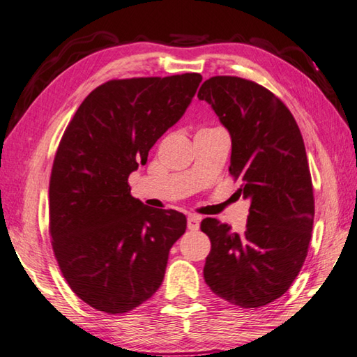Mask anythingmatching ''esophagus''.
Returning <instances> with one entry per match:
<instances>
[{
    "mask_svg": "<svg viewBox=\"0 0 357 357\" xmlns=\"http://www.w3.org/2000/svg\"><path fill=\"white\" fill-rule=\"evenodd\" d=\"M199 225H200V220H199L197 216H190V218H188V230L197 231L199 230Z\"/></svg>",
    "mask_w": 357,
    "mask_h": 357,
    "instance_id": "obj_1",
    "label": "esophagus"
}]
</instances>
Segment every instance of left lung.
<instances>
[{
  "mask_svg": "<svg viewBox=\"0 0 357 357\" xmlns=\"http://www.w3.org/2000/svg\"><path fill=\"white\" fill-rule=\"evenodd\" d=\"M206 100L230 132L228 171L250 199L242 234L218 219L200 228L211 241L205 283L228 303L261 307L283 295L303 267L314 224V192L297 121L264 86L236 76L205 80Z\"/></svg>",
  "mask_w": 357,
  "mask_h": 357,
  "instance_id": "1",
  "label": "left lung"
}]
</instances>
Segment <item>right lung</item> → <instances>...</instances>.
I'll use <instances>...</instances> for the list:
<instances>
[{
	"label": "right lung",
	"instance_id": "obj_1",
	"mask_svg": "<svg viewBox=\"0 0 357 357\" xmlns=\"http://www.w3.org/2000/svg\"><path fill=\"white\" fill-rule=\"evenodd\" d=\"M202 82L197 73L113 79L74 113L54 157L50 234L73 292L107 314L143 305L165 278L185 214L146 206L129 176L183 116Z\"/></svg>",
	"mask_w": 357,
	"mask_h": 357
}]
</instances>
